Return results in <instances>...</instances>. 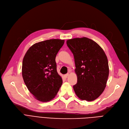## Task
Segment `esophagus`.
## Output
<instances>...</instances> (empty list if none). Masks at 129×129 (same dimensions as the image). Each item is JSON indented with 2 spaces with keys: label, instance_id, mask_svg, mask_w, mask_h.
I'll use <instances>...</instances> for the list:
<instances>
[{
  "label": "esophagus",
  "instance_id": "esophagus-1",
  "mask_svg": "<svg viewBox=\"0 0 129 129\" xmlns=\"http://www.w3.org/2000/svg\"><path fill=\"white\" fill-rule=\"evenodd\" d=\"M69 76V73H67V74H65V75H64V77H65V78H67V77H68Z\"/></svg>",
  "mask_w": 129,
  "mask_h": 129
}]
</instances>
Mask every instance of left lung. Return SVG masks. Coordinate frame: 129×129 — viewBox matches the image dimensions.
<instances>
[{
	"label": "left lung",
	"mask_w": 129,
	"mask_h": 129,
	"mask_svg": "<svg viewBox=\"0 0 129 129\" xmlns=\"http://www.w3.org/2000/svg\"><path fill=\"white\" fill-rule=\"evenodd\" d=\"M74 55L77 83L73 88L83 100L96 99L104 91L109 76L107 57L103 49L94 41L86 37L67 40Z\"/></svg>",
	"instance_id": "obj_1"
}]
</instances>
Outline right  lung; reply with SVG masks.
Here are the masks:
<instances>
[{"label": "right lung", "instance_id": "obj_1", "mask_svg": "<svg viewBox=\"0 0 129 129\" xmlns=\"http://www.w3.org/2000/svg\"><path fill=\"white\" fill-rule=\"evenodd\" d=\"M64 40L50 39L34 44L22 61V75L28 90L42 102L52 100L63 80L57 72L55 57Z\"/></svg>", "mask_w": 129, "mask_h": 129}]
</instances>
